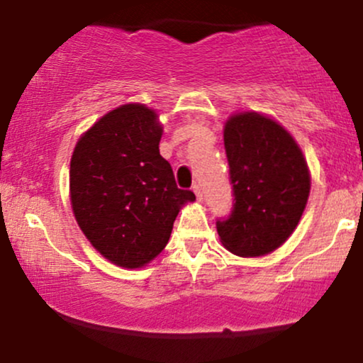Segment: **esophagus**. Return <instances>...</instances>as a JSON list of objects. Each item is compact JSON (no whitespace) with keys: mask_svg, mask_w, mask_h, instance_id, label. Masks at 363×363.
Instances as JSON below:
<instances>
[{"mask_svg":"<svg viewBox=\"0 0 363 363\" xmlns=\"http://www.w3.org/2000/svg\"><path fill=\"white\" fill-rule=\"evenodd\" d=\"M193 191H194L196 198H198V201H203V191H201V186H199V184H194V186H193Z\"/></svg>","mask_w":363,"mask_h":363,"instance_id":"obj_1","label":"esophagus"}]
</instances>
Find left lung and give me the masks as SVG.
<instances>
[{
  "instance_id": "obj_1",
  "label": "left lung",
  "mask_w": 363,
  "mask_h": 363,
  "mask_svg": "<svg viewBox=\"0 0 363 363\" xmlns=\"http://www.w3.org/2000/svg\"><path fill=\"white\" fill-rule=\"evenodd\" d=\"M223 143L234 206L216 220L220 240L235 256H264L301 222L311 193L307 162L290 133L257 112L232 116Z\"/></svg>"
}]
</instances>
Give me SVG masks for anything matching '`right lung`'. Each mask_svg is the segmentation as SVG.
I'll use <instances>...</instances> for the list:
<instances>
[{
  "label": "right lung",
  "instance_id": "obj_1",
  "mask_svg": "<svg viewBox=\"0 0 363 363\" xmlns=\"http://www.w3.org/2000/svg\"><path fill=\"white\" fill-rule=\"evenodd\" d=\"M155 111L126 104L83 133L69 164L74 218L104 257L140 268L169 242L174 220L193 191L179 189L160 155Z\"/></svg>",
  "mask_w": 363,
  "mask_h": 363
}]
</instances>
